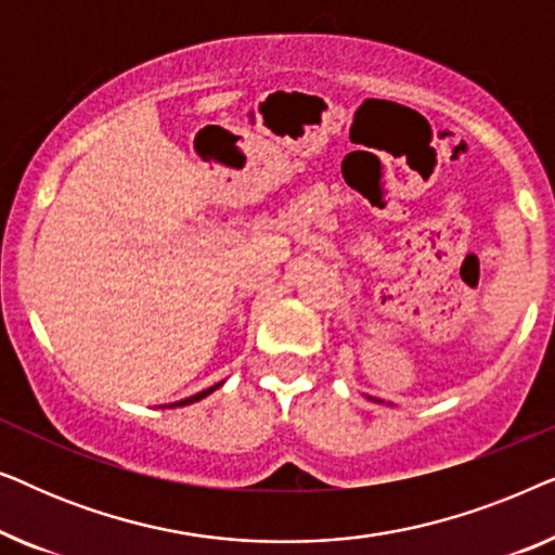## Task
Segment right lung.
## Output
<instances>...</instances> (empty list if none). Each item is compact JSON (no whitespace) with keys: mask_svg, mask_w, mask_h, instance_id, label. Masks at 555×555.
<instances>
[{"mask_svg":"<svg viewBox=\"0 0 555 555\" xmlns=\"http://www.w3.org/2000/svg\"><path fill=\"white\" fill-rule=\"evenodd\" d=\"M215 389H219V384L217 386H211V389H207V391H199V393H194V397H189V399H184V401H177V404H171V406H186V404H194V401H199V399H204L207 397V393H211Z\"/></svg>","mask_w":555,"mask_h":555,"instance_id":"obj_1","label":"right lung"}]
</instances>
